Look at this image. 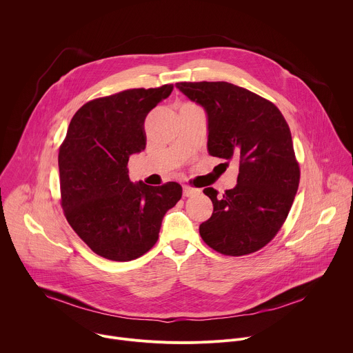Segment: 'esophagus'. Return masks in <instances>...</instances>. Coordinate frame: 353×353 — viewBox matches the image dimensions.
Returning a JSON list of instances; mask_svg holds the SVG:
<instances>
[{
    "label": "esophagus",
    "instance_id": "obj_1",
    "mask_svg": "<svg viewBox=\"0 0 353 353\" xmlns=\"http://www.w3.org/2000/svg\"><path fill=\"white\" fill-rule=\"evenodd\" d=\"M198 192H199V190H196V188H192L190 185H183V195L184 196H194Z\"/></svg>",
    "mask_w": 353,
    "mask_h": 353
}]
</instances>
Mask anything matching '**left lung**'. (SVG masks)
<instances>
[{
	"instance_id": "8db88e82",
	"label": "left lung",
	"mask_w": 353,
	"mask_h": 353,
	"mask_svg": "<svg viewBox=\"0 0 353 353\" xmlns=\"http://www.w3.org/2000/svg\"><path fill=\"white\" fill-rule=\"evenodd\" d=\"M176 88L207 113L208 152L239 161L237 184L223 195L204 190L214 204L199 234L225 256L254 253L283 225L299 187L289 125L270 100L229 82H179Z\"/></svg>"
}]
</instances>
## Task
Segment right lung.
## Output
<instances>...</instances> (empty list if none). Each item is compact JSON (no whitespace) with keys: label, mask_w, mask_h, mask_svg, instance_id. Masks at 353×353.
<instances>
[{"label":"right lung","mask_w":353,"mask_h":353,"mask_svg":"<svg viewBox=\"0 0 353 353\" xmlns=\"http://www.w3.org/2000/svg\"><path fill=\"white\" fill-rule=\"evenodd\" d=\"M173 85L128 89L85 103L72 117L59 152L61 207L93 253L131 261L159 237L162 219L181 198V185L132 183L128 159L145 149L148 113Z\"/></svg>","instance_id":"right-lung-1"}]
</instances>
